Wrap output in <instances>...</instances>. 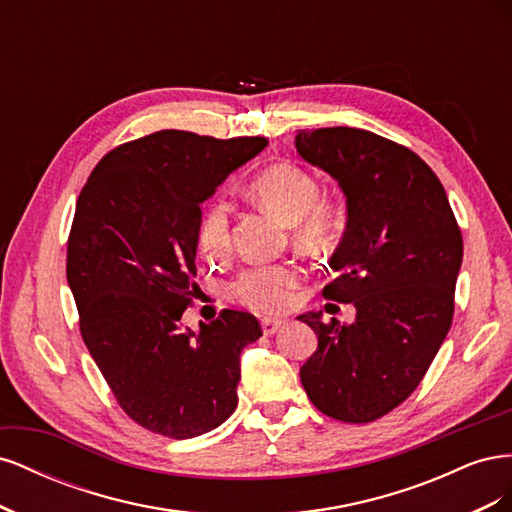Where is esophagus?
<instances>
[{
	"mask_svg": "<svg viewBox=\"0 0 512 512\" xmlns=\"http://www.w3.org/2000/svg\"><path fill=\"white\" fill-rule=\"evenodd\" d=\"M260 327H262V333H265V335H275L277 331L284 327V320H269V318H265V320L260 322Z\"/></svg>",
	"mask_w": 512,
	"mask_h": 512,
	"instance_id": "1",
	"label": "esophagus"
}]
</instances>
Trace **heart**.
Instances as JSON below:
<instances>
[{
	"label": "heart",
	"instance_id": "1",
	"mask_svg": "<svg viewBox=\"0 0 512 512\" xmlns=\"http://www.w3.org/2000/svg\"><path fill=\"white\" fill-rule=\"evenodd\" d=\"M247 194L275 220L292 226L294 239L316 245L331 226L333 207L320 196L318 179L297 164H271L247 183ZM198 252L207 260H224L230 254V211L222 200L205 207L196 230ZM301 273L290 265L245 269L230 284V297L262 316L282 314L292 303Z\"/></svg>",
	"mask_w": 512,
	"mask_h": 512
}]
</instances>
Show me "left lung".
<instances>
[{"label":"left lung","instance_id":"8db88e82","mask_svg":"<svg viewBox=\"0 0 512 512\" xmlns=\"http://www.w3.org/2000/svg\"><path fill=\"white\" fill-rule=\"evenodd\" d=\"M294 145L346 196L337 277L322 294L356 307L350 324L299 316L318 335L301 382L322 414L371 423L412 395L451 329L461 230L440 179L408 147L359 128L299 130Z\"/></svg>","mask_w":512,"mask_h":512}]
</instances>
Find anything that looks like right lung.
Listing matches in <instances>:
<instances>
[{
  "mask_svg": "<svg viewBox=\"0 0 512 512\" xmlns=\"http://www.w3.org/2000/svg\"><path fill=\"white\" fill-rule=\"evenodd\" d=\"M267 143L153 132L108 151L76 200L66 275L83 342L123 412L160 436H200L237 408L258 320L222 309L194 333L181 316L198 290L200 205Z\"/></svg>",
  "mask_w": 512,
  "mask_h": 512,
  "instance_id": "add662e5",
  "label": "right lung"
}]
</instances>
